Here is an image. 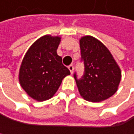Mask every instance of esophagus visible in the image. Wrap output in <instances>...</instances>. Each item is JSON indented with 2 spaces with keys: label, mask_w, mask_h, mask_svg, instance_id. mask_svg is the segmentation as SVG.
<instances>
[{
  "label": "esophagus",
  "mask_w": 134,
  "mask_h": 134,
  "mask_svg": "<svg viewBox=\"0 0 134 134\" xmlns=\"http://www.w3.org/2000/svg\"><path fill=\"white\" fill-rule=\"evenodd\" d=\"M68 69H69V71H71V74L72 75V74H73V71H74V66H73V65H70V66H68Z\"/></svg>",
  "instance_id": "obj_1"
}]
</instances>
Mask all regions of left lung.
Here are the masks:
<instances>
[{
  "mask_svg": "<svg viewBox=\"0 0 134 134\" xmlns=\"http://www.w3.org/2000/svg\"><path fill=\"white\" fill-rule=\"evenodd\" d=\"M79 45L84 61L85 74L76 81L79 92L87 101L102 102L114 95L118 89L121 71L109 49L91 36L80 38Z\"/></svg>",
  "mask_w": 134,
  "mask_h": 134,
  "instance_id": "1",
  "label": "left lung"
}]
</instances>
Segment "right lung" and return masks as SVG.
Masks as SVG:
<instances>
[{"label": "right lung", "mask_w": 134, "mask_h": 134, "mask_svg": "<svg viewBox=\"0 0 134 134\" xmlns=\"http://www.w3.org/2000/svg\"><path fill=\"white\" fill-rule=\"evenodd\" d=\"M60 36L45 35L36 40L24 55L19 82L26 94L38 102L50 99L70 71L62 63L57 48Z\"/></svg>", "instance_id": "obj_1"}]
</instances>
